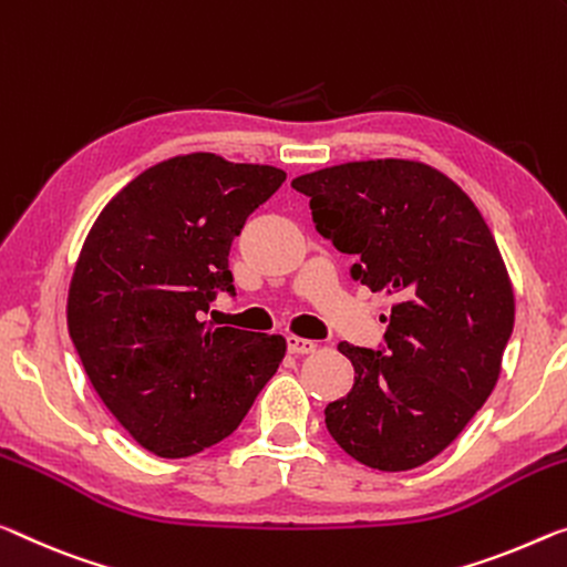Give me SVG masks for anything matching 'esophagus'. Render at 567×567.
Masks as SVG:
<instances>
[{
  "label": "esophagus",
  "instance_id": "obj_1",
  "mask_svg": "<svg viewBox=\"0 0 567 567\" xmlns=\"http://www.w3.org/2000/svg\"><path fill=\"white\" fill-rule=\"evenodd\" d=\"M286 344H289V352L291 354H311L317 350V342H311V339H303V337H286Z\"/></svg>",
  "mask_w": 567,
  "mask_h": 567
}]
</instances>
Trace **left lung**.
I'll return each instance as SVG.
<instances>
[{"instance_id": "left-lung-1", "label": "left lung", "mask_w": 567, "mask_h": 567, "mask_svg": "<svg viewBox=\"0 0 567 567\" xmlns=\"http://www.w3.org/2000/svg\"><path fill=\"white\" fill-rule=\"evenodd\" d=\"M317 230L357 256L352 276L388 291V350L339 342L354 385L324 421L347 454L411 472L441 454L486 403L515 327V291L478 207L417 159L344 162L291 182Z\"/></svg>"}]
</instances>
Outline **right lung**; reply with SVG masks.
<instances>
[{"label": "right lung", "mask_w": 567, "mask_h": 567, "mask_svg": "<svg viewBox=\"0 0 567 567\" xmlns=\"http://www.w3.org/2000/svg\"><path fill=\"white\" fill-rule=\"evenodd\" d=\"M284 179L268 164L179 154L118 189L85 235L68 332L103 405L156 456L228 439L284 362L281 334L199 319L215 289L235 291L230 243Z\"/></svg>", "instance_id": "1"}]
</instances>
